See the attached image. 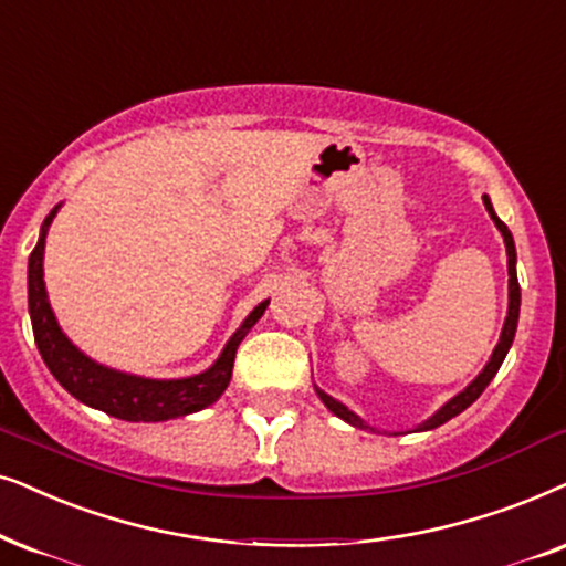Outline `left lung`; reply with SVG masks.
I'll list each match as a JSON object with an SVG mask.
<instances>
[{
    "label": "left lung",
    "instance_id": "1",
    "mask_svg": "<svg viewBox=\"0 0 566 566\" xmlns=\"http://www.w3.org/2000/svg\"><path fill=\"white\" fill-rule=\"evenodd\" d=\"M483 205H486L489 216H491V220H494V226H496V229H499V233H502V239H504V247H507L510 304H507V317H504L502 335H499V343H496V348L491 350V358H489V361H486V366H483V369L479 371V377H475V379L471 381V385L465 387V390L458 392V395H454V398L447 400L444 406L439 408L434 416H429L427 421H421V423H418L416 429H410V431H431V429L442 427V423L450 421V418L460 416L462 410H465L468 406H473V402L479 400V395H481V392L486 390V387H489V381L496 377L499 366H502L504 356H507V350L512 348V340H515V333H517V319H520V283H517V252H515V239H512V233H510L507 226H504L502 220H499V216H496V212H494V205H491V200H489L486 195H483ZM314 390H317L319 400L325 402V408L329 410V413H335L337 418H343V421L350 423V427H356V429H369V431H377V429H374V427H369V423H366L361 416H356L354 410H350L348 406H343L340 400H335L333 395H327L325 390H319V387H314ZM410 431H408V434H410ZM392 434L398 437V434H406V431H392Z\"/></svg>",
    "mask_w": 566,
    "mask_h": 566
}]
</instances>
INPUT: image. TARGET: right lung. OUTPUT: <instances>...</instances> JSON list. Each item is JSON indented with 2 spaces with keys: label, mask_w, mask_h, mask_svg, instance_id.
<instances>
[{
  "label": "right lung",
  "mask_w": 566,
  "mask_h": 566,
  "mask_svg": "<svg viewBox=\"0 0 566 566\" xmlns=\"http://www.w3.org/2000/svg\"><path fill=\"white\" fill-rule=\"evenodd\" d=\"M59 208H62V202L43 220L39 244L31 252V260H28V312H31L35 346H39L43 364L49 366L54 379L72 398L95 410H104L108 416L122 418V421L156 423L197 413V410L212 406L229 387L239 343L256 325V319L265 314L270 298L256 304L247 314V319L229 337V343H226L212 366L200 374H192V377L150 379L93 361L62 333L56 314L49 304L46 283H43V249H46L49 226L56 218Z\"/></svg>",
  "instance_id": "obj_1"
}]
</instances>
